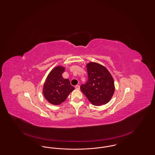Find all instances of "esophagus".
Masks as SVG:
<instances>
[{"label":"esophagus","instance_id":"esophagus-1","mask_svg":"<svg viewBox=\"0 0 155 155\" xmlns=\"http://www.w3.org/2000/svg\"><path fill=\"white\" fill-rule=\"evenodd\" d=\"M75 88L77 90H79L80 89V85H76L75 86Z\"/></svg>","mask_w":155,"mask_h":155}]
</instances>
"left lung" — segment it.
<instances>
[{
    "instance_id": "obj_1",
    "label": "left lung",
    "mask_w": 155,
    "mask_h": 155,
    "mask_svg": "<svg viewBox=\"0 0 155 155\" xmlns=\"http://www.w3.org/2000/svg\"><path fill=\"white\" fill-rule=\"evenodd\" d=\"M86 68L88 80L85 84L81 85V91L93 105L106 104L115 90L112 75L104 66L96 62L88 63Z\"/></svg>"
}]
</instances>
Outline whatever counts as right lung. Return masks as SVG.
Wrapping results in <instances>:
<instances>
[{"mask_svg": "<svg viewBox=\"0 0 155 155\" xmlns=\"http://www.w3.org/2000/svg\"><path fill=\"white\" fill-rule=\"evenodd\" d=\"M64 66H58L48 74L43 87V94L48 101L54 105H59L66 100L70 93L74 90L68 79L64 78Z\"/></svg>", "mask_w": 155, "mask_h": 155, "instance_id": "obj_1", "label": "right lung"}]
</instances>
